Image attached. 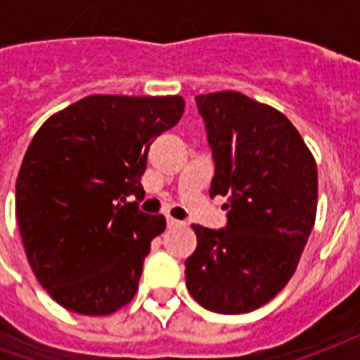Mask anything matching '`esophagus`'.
<instances>
[{
    "instance_id": "34e87169",
    "label": "esophagus",
    "mask_w": 360,
    "mask_h": 360,
    "mask_svg": "<svg viewBox=\"0 0 360 360\" xmlns=\"http://www.w3.org/2000/svg\"><path fill=\"white\" fill-rule=\"evenodd\" d=\"M181 224H183V221H179V219H173L167 216V227H179Z\"/></svg>"
}]
</instances>
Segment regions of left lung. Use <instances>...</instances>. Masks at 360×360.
<instances>
[{
  "instance_id": "obj_1",
  "label": "left lung",
  "mask_w": 360,
  "mask_h": 360,
  "mask_svg": "<svg viewBox=\"0 0 360 360\" xmlns=\"http://www.w3.org/2000/svg\"><path fill=\"white\" fill-rule=\"evenodd\" d=\"M216 173L210 196L227 198V226H193L187 289L204 309L243 314L287 285L314 226L316 162L293 123L241 92L196 96Z\"/></svg>"
}]
</instances>
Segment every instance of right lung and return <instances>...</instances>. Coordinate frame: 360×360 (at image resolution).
<instances>
[{"mask_svg": "<svg viewBox=\"0 0 360 360\" xmlns=\"http://www.w3.org/2000/svg\"><path fill=\"white\" fill-rule=\"evenodd\" d=\"M181 96H86L44 123L17 177L28 264L51 299L86 316L111 314L139 289L164 216L139 210L156 136L177 125Z\"/></svg>", "mask_w": 360, "mask_h": 360, "instance_id": "obj_1", "label": "right lung"}]
</instances>
